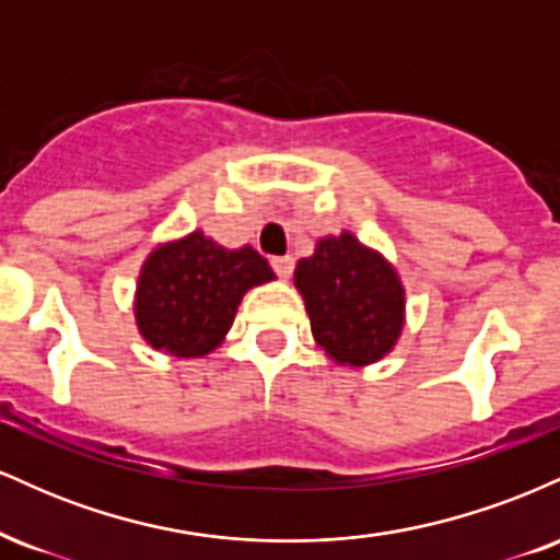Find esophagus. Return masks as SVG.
Listing matches in <instances>:
<instances>
[{
	"label": "esophagus",
	"mask_w": 560,
	"mask_h": 560,
	"mask_svg": "<svg viewBox=\"0 0 560 560\" xmlns=\"http://www.w3.org/2000/svg\"><path fill=\"white\" fill-rule=\"evenodd\" d=\"M271 266H273V271H276V276H279V279H289V276H292V271H294V260L289 258V255H279V258H271Z\"/></svg>",
	"instance_id": "34e87169"
}]
</instances>
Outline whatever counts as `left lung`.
<instances>
[{
  "instance_id": "left-lung-1",
  "label": "left lung",
  "mask_w": 560,
  "mask_h": 560,
  "mask_svg": "<svg viewBox=\"0 0 560 560\" xmlns=\"http://www.w3.org/2000/svg\"><path fill=\"white\" fill-rule=\"evenodd\" d=\"M316 342L339 363L365 365L387 355L402 329V287L382 255L352 234L316 244L294 271Z\"/></svg>"
}]
</instances>
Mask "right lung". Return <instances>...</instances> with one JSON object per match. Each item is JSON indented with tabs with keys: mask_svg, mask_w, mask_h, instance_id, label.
Masks as SVG:
<instances>
[{
	"mask_svg": "<svg viewBox=\"0 0 560 560\" xmlns=\"http://www.w3.org/2000/svg\"><path fill=\"white\" fill-rule=\"evenodd\" d=\"M271 279V266L258 249H223L195 231L155 249L141 268L139 331L171 355H208L234 324L242 294Z\"/></svg>",
	"mask_w": 560,
	"mask_h": 560,
	"instance_id": "right-lung-1",
	"label": "right lung"
}]
</instances>
